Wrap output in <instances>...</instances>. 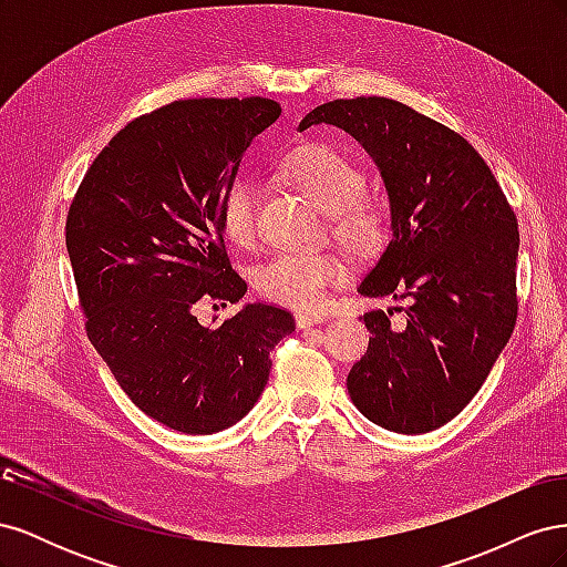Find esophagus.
<instances>
[{
    "mask_svg": "<svg viewBox=\"0 0 567 567\" xmlns=\"http://www.w3.org/2000/svg\"><path fill=\"white\" fill-rule=\"evenodd\" d=\"M323 321H326V315H321V312H298L296 315L298 329H310V326L323 323Z\"/></svg>",
    "mask_w": 567,
    "mask_h": 567,
    "instance_id": "1",
    "label": "esophagus"
}]
</instances>
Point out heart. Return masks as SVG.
<instances>
[{"instance_id":"1","label":"heart","mask_w":567,"mask_h":567,"mask_svg":"<svg viewBox=\"0 0 567 567\" xmlns=\"http://www.w3.org/2000/svg\"><path fill=\"white\" fill-rule=\"evenodd\" d=\"M284 175L329 213L331 234L354 255L379 250L385 231V208L364 196V169L346 153L310 144L290 153ZM221 229L236 246H250L257 236V188L238 177L221 200ZM346 277V262L336 252H277L257 265L252 284L267 300L288 307H317L326 290Z\"/></svg>"}]
</instances>
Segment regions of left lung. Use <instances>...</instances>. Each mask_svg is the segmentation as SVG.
Wrapping results in <instances>:
<instances>
[{"mask_svg":"<svg viewBox=\"0 0 567 567\" xmlns=\"http://www.w3.org/2000/svg\"><path fill=\"white\" fill-rule=\"evenodd\" d=\"M315 125L354 136L390 200V241L357 290L406 302L402 323L392 307L364 315L371 338L348 392L385 431L431 433L475 398L516 326V215L461 134L400 101L336 99L298 130Z\"/></svg>","mask_w":567,"mask_h":567,"instance_id":"8db88e82","label":"left lung"}]
</instances>
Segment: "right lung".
<instances>
[{
  "instance_id": "right-lung-1",
  "label": "right lung",
  "mask_w": 567,
  "mask_h": 567,
  "mask_svg": "<svg viewBox=\"0 0 567 567\" xmlns=\"http://www.w3.org/2000/svg\"><path fill=\"white\" fill-rule=\"evenodd\" d=\"M277 101L184 99L134 117L94 158L71 203L65 248L87 336L146 416L186 435L241 421L277 342L296 331L281 307L252 302L217 329L198 300L238 302L221 200L244 153L277 123Z\"/></svg>"
}]
</instances>
